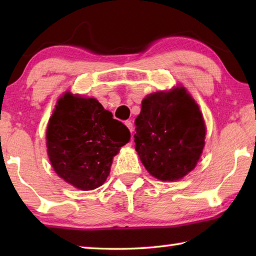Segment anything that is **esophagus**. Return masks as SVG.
Instances as JSON below:
<instances>
[{
    "label": "esophagus",
    "instance_id": "obj_1",
    "mask_svg": "<svg viewBox=\"0 0 256 256\" xmlns=\"http://www.w3.org/2000/svg\"><path fill=\"white\" fill-rule=\"evenodd\" d=\"M125 125H126L128 126V128L130 130V132H133V124H132V122L131 120H126V122H125Z\"/></svg>",
    "mask_w": 256,
    "mask_h": 256
}]
</instances>
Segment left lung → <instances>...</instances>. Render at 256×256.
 <instances>
[{"label":"left lung","instance_id":"obj_1","mask_svg":"<svg viewBox=\"0 0 256 256\" xmlns=\"http://www.w3.org/2000/svg\"><path fill=\"white\" fill-rule=\"evenodd\" d=\"M136 126V150L150 175L174 182L196 168L204 148L206 125L184 86L146 96Z\"/></svg>","mask_w":256,"mask_h":256}]
</instances>
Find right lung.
<instances>
[{"label": "right lung", "instance_id": "1", "mask_svg": "<svg viewBox=\"0 0 256 256\" xmlns=\"http://www.w3.org/2000/svg\"><path fill=\"white\" fill-rule=\"evenodd\" d=\"M131 133L97 99L66 92L46 131L47 154L56 174L82 190L105 183L114 156Z\"/></svg>", "mask_w": 256, "mask_h": 256}]
</instances>
